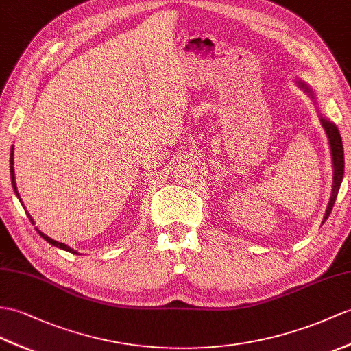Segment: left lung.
<instances>
[{
    "label": "left lung",
    "instance_id": "obj_1",
    "mask_svg": "<svg viewBox=\"0 0 351 351\" xmlns=\"http://www.w3.org/2000/svg\"><path fill=\"white\" fill-rule=\"evenodd\" d=\"M296 84L304 92L308 93V95L315 101L314 92L308 86V84L304 83L302 80H296ZM320 123H322L323 130H324V132H326V136H328V140H329V147H330V155H332V167H333L332 193H330V198H329V202H328L326 213H324V217H323V221H322V223H324V221H326V219L330 215L333 204H335L337 195H338V191H339V186H341V182H343V177H344V149H343V140H341V134L338 131L337 125L333 123V122H330L329 119L323 117V116H320Z\"/></svg>",
    "mask_w": 351,
    "mask_h": 351
}]
</instances>
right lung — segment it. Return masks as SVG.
Instances as JSON below:
<instances>
[{
  "instance_id": "obj_1",
  "label": "right lung",
  "mask_w": 351,
  "mask_h": 351,
  "mask_svg": "<svg viewBox=\"0 0 351 351\" xmlns=\"http://www.w3.org/2000/svg\"><path fill=\"white\" fill-rule=\"evenodd\" d=\"M13 147H12V153H10V177H12V186H13V191H14V193H16V196H18L19 198V201L22 202V199H21V196H19V192H18V187H16V180H14V168H13ZM27 215H28V217H29V220H31V223L34 225V220H32V217L29 216V213L27 211ZM37 229V228H36ZM37 232L45 238V240L49 243V244H52V245H55V247H58V249H62V250H65V252H70V253H74V254H79L77 253L74 249H71V247H68L66 244H64V243H59V241H55V240H52V238H49L47 235H45L41 232L40 229H37Z\"/></svg>"
}]
</instances>
